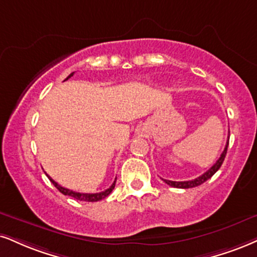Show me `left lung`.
<instances>
[{"mask_svg":"<svg viewBox=\"0 0 257 257\" xmlns=\"http://www.w3.org/2000/svg\"><path fill=\"white\" fill-rule=\"evenodd\" d=\"M227 147H229V139H227L225 149H224V151L221 153L219 160H218L217 162L207 170V172L202 174L201 176L196 177V179H194V180H191V181H170V180H163V181L166 182L167 185L175 187V188H185L186 189V188H193V187L200 186L201 183H204L205 181H207L208 179H211V177L217 173V170L221 167V164H223V162H224V158H225V156H226Z\"/></svg>","mask_w":257,"mask_h":257,"instance_id":"8db88e82","label":"left lung"}]
</instances>
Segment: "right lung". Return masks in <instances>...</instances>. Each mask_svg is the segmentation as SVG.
<instances>
[{
    "label": "right lung",
    "mask_w": 257,
    "mask_h": 257,
    "mask_svg": "<svg viewBox=\"0 0 257 257\" xmlns=\"http://www.w3.org/2000/svg\"><path fill=\"white\" fill-rule=\"evenodd\" d=\"M74 74H75V72H71V74L69 75L68 77L65 78V81H66V80H69V78H70L71 76H74ZM46 175H47V174H46ZM47 177H49L50 181H51V182L53 183V186H55L56 188L58 189V191L62 193V194H64V195H69V196H71V198L77 199V200H80V201H88V202H94V201L102 200V199L106 198V196H108V195L110 194V192H112L113 189H114V187H115V181H116V179L114 180V182L112 183V186H110L108 189H106V191L100 192V193H93V194H90V193H80V192L71 191V189L64 188V187L59 186L58 183H57L56 181H53V180H52L51 177H50L49 175H47Z\"/></svg>",
    "instance_id": "obj_1"
}]
</instances>
